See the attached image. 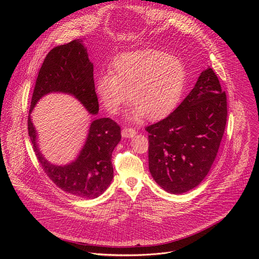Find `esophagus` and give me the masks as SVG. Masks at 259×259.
<instances>
[{"label":"esophagus","instance_id":"34e87169","mask_svg":"<svg viewBox=\"0 0 259 259\" xmlns=\"http://www.w3.org/2000/svg\"><path fill=\"white\" fill-rule=\"evenodd\" d=\"M135 134H136V131H135V129H133V128L125 127V128L122 130V136L125 137V138L133 137Z\"/></svg>","mask_w":259,"mask_h":259}]
</instances>
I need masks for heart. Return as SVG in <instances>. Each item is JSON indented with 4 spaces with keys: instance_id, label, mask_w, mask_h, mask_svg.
<instances>
[{
    "instance_id": "1",
    "label": "heart",
    "mask_w": 259,
    "mask_h": 259,
    "mask_svg": "<svg viewBox=\"0 0 259 259\" xmlns=\"http://www.w3.org/2000/svg\"><path fill=\"white\" fill-rule=\"evenodd\" d=\"M110 68L112 73L97 78L96 93L110 115L121 112L129 95L133 104L129 113L131 121L145 116L150 120L167 116L179 101L187 80L182 61L159 50L123 53Z\"/></svg>"
}]
</instances>
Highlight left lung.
Wrapping results in <instances>:
<instances>
[{
  "label": "left lung",
  "instance_id": "8db88e82",
  "mask_svg": "<svg viewBox=\"0 0 259 259\" xmlns=\"http://www.w3.org/2000/svg\"><path fill=\"white\" fill-rule=\"evenodd\" d=\"M227 117L226 92L208 67L172 114L145 128L150 172L162 189L178 195L199 186L216 158Z\"/></svg>",
  "mask_w": 259,
  "mask_h": 259
}]
</instances>
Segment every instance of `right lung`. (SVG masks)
I'll use <instances>...</instances> for the list:
<instances>
[{
	"instance_id": "obj_1",
	"label": "right lung",
	"mask_w": 259,
	"mask_h": 259,
	"mask_svg": "<svg viewBox=\"0 0 259 259\" xmlns=\"http://www.w3.org/2000/svg\"><path fill=\"white\" fill-rule=\"evenodd\" d=\"M61 92L75 96L89 114H98V99L93 79V63L82 40L54 47L46 56L36 78L29 114L28 135L33 151L48 177L63 192L83 199L100 196L112 182V154L121 140L120 126L109 118L92 121L84 146L75 161L58 166L48 162L36 143V131L30 114L43 96Z\"/></svg>"
}]
</instances>
